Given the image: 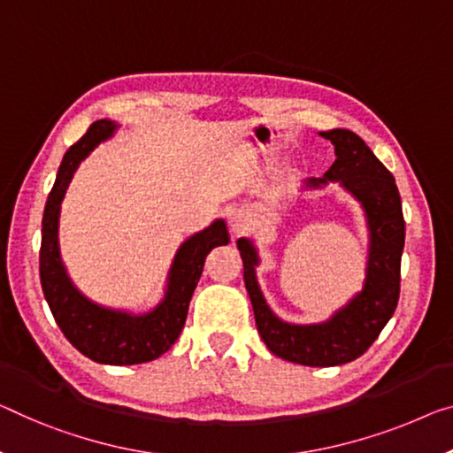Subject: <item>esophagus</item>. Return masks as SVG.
Segmentation results:
<instances>
[{
    "label": "esophagus",
    "instance_id": "esophagus-1",
    "mask_svg": "<svg viewBox=\"0 0 453 453\" xmlns=\"http://www.w3.org/2000/svg\"><path fill=\"white\" fill-rule=\"evenodd\" d=\"M228 225H231V231L234 236H241L249 233L250 225H253V219H250V214L245 211V208H234L231 217H228Z\"/></svg>",
    "mask_w": 453,
    "mask_h": 453
}]
</instances>
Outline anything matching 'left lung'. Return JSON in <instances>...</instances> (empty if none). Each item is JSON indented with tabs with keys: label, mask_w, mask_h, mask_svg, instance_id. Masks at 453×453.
I'll use <instances>...</instances> for the list:
<instances>
[{
	"label": "left lung",
	"mask_w": 453,
	"mask_h": 453,
	"mask_svg": "<svg viewBox=\"0 0 453 453\" xmlns=\"http://www.w3.org/2000/svg\"><path fill=\"white\" fill-rule=\"evenodd\" d=\"M330 139L336 159L322 178H308L303 190L336 182L363 208L368 231L365 285L348 303L318 324L285 322L269 308L257 281L259 250L241 236L236 247L242 259V280L255 311L257 330L275 357L303 366H338L363 357L399 302L401 255L405 247V220L393 173L371 148L348 129L319 131Z\"/></svg>",
	"instance_id": "left-lung-1"
}]
</instances>
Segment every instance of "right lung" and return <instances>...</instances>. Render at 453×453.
<instances>
[{
  "mask_svg": "<svg viewBox=\"0 0 453 453\" xmlns=\"http://www.w3.org/2000/svg\"><path fill=\"white\" fill-rule=\"evenodd\" d=\"M119 125L111 119L95 121L62 157L42 219L40 281L58 328L76 350L99 365L127 366L156 360L173 346L186 324L188 305L203 275L206 255L214 247L228 245L231 236L222 219L188 236L173 255L164 297L148 311L135 314L107 308L82 294L68 277L60 257V204L82 159L113 137Z\"/></svg>",
  "mask_w": 453,
  "mask_h": 453,
  "instance_id": "add662e5",
  "label": "right lung"
}]
</instances>
